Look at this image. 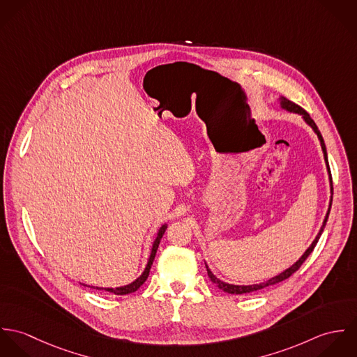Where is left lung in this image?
Listing matches in <instances>:
<instances>
[{
  "label": "left lung",
  "mask_w": 357,
  "mask_h": 357,
  "mask_svg": "<svg viewBox=\"0 0 357 357\" xmlns=\"http://www.w3.org/2000/svg\"><path fill=\"white\" fill-rule=\"evenodd\" d=\"M279 102H280V107H282L283 109H286V111H289V112H293V114L301 115L303 119L305 121L306 125L312 128V130L316 133V136H317V139H319V142H320L321 151H323V156H324V162H326L327 172H328L330 191H331V198H330L328 210H327V213H326V217H324V220H323V225L320 227L319 234L316 235V238H314V241L310 243V246L306 249L305 253L301 255L291 266H289L287 269H284V271L280 272L279 275H276V276L268 279L266 282H259V283H255V284H231V283H227V282H222L221 279H218V278L210 271V268H208L207 264H206V269H207V275H208L210 280H211L218 289H221L222 291H225V293H228V294H248V293H255V291L262 290V289H265V287H268V286H273V284H276V283H280V282L289 279V278H290L296 271H298V268L304 264V261L307 258V255L313 252V249H314V246H316V243H317V241H319V238H320V235H321V232H323V229H324V227H326V222H327V218H328V214H330V210H331V202H333V180H331V173H330V167H328V159H327V151H326L324 140H323V137H321V135H320V132H319L316 123L313 122V119L309 116V114L306 112L305 109H303V108H301L300 105H297L296 102L287 100L286 98H279Z\"/></svg>",
  "instance_id": "left-lung-1"
}]
</instances>
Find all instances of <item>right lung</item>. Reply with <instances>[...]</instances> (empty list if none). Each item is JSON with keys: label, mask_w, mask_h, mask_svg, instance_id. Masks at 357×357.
<instances>
[{"label": "right lung", "mask_w": 357, "mask_h": 357, "mask_svg": "<svg viewBox=\"0 0 357 357\" xmlns=\"http://www.w3.org/2000/svg\"><path fill=\"white\" fill-rule=\"evenodd\" d=\"M166 228H167V224H162V227L159 228V231H158V234H156V238H155V241H153L151 255L149 257L147 265H146L143 273H142L136 280H133L132 283H129V284H126V286H121V287H96V286H89V284H85V283H81V284H84V286H86V287H91V289H96V290H105V291H109V293L116 294V296H126V294L135 293V291L147 280V278H149V275H150V269H151V265H153V258H155L158 246H159V242H160V239H162V236H163Z\"/></svg>", "instance_id": "right-lung-1"}]
</instances>
